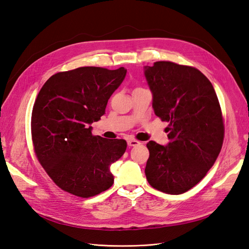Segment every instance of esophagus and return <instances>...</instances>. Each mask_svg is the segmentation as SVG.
Instances as JSON below:
<instances>
[{
	"instance_id": "esophagus-1",
	"label": "esophagus",
	"mask_w": 249,
	"mask_h": 249,
	"mask_svg": "<svg viewBox=\"0 0 249 249\" xmlns=\"http://www.w3.org/2000/svg\"><path fill=\"white\" fill-rule=\"evenodd\" d=\"M127 145H128V146H130V147L138 146V145H140V142L135 140V139H128V140H127Z\"/></svg>"
}]
</instances>
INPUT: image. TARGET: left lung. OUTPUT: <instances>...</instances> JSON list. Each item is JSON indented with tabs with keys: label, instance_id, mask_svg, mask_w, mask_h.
Segmentation results:
<instances>
[{
	"label": "left lung",
	"instance_id": "1",
	"mask_svg": "<svg viewBox=\"0 0 249 249\" xmlns=\"http://www.w3.org/2000/svg\"><path fill=\"white\" fill-rule=\"evenodd\" d=\"M154 114L169 123L167 145L147 143L148 183L162 193L191 190L214 165L225 127L216 92L208 78L193 67L171 62L144 66Z\"/></svg>",
	"mask_w": 249,
	"mask_h": 249
}]
</instances>
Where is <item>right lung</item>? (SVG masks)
<instances>
[{
	"label": "right lung",
	"mask_w": 249,
	"mask_h": 249,
	"mask_svg": "<svg viewBox=\"0 0 249 249\" xmlns=\"http://www.w3.org/2000/svg\"><path fill=\"white\" fill-rule=\"evenodd\" d=\"M125 75L124 67H81L53 75L40 89L32 113L34 148L62 190L89 198L112 186L110 166L123 157L126 142L93 136L91 124L105 114Z\"/></svg>",
	"instance_id": "right-lung-1"
}]
</instances>
